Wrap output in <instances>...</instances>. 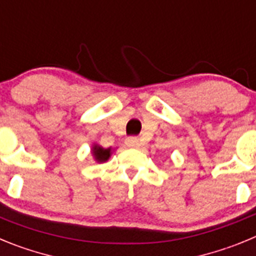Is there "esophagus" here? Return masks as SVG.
Here are the masks:
<instances>
[{"instance_id":"34e87169","label":"esophagus","mask_w":256,"mask_h":256,"mask_svg":"<svg viewBox=\"0 0 256 256\" xmlns=\"http://www.w3.org/2000/svg\"><path fill=\"white\" fill-rule=\"evenodd\" d=\"M126 144L128 148H138L140 141L137 137H128V138L126 140Z\"/></svg>"}]
</instances>
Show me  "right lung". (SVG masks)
Returning a JSON list of instances; mask_svg holds the SVG:
<instances>
[{
    "label": "right lung",
    "instance_id": "1",
    "mask_svg": "<svg viewBox=\"0 0 256 256\" xmlns=\"http://www.w3.org/2000/svg\"><path fill=\"white\" fill-rule=\"evenodd\" d=\"M94 154L97 162H106V160L110 158V148H98V146H94Z\"/></svg>",
    "mask_w": 256,
    "mask_h": 256
}]
</instances>
